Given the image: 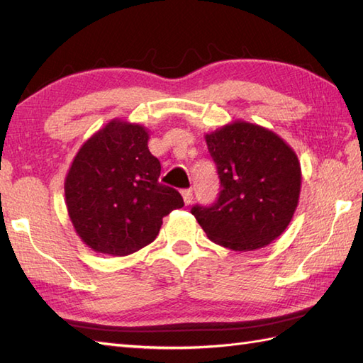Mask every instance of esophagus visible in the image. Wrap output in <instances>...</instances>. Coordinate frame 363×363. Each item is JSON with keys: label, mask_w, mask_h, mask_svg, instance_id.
Masks as SVG:
<instances>
[{"label": "esophagus", "mask_w": 363, "mask_h": 363, "mask_svg": "<svg viewBox=\"0 0 363 363\" xmlns=\"http://www.w3.org/2000/svg\"><path fill=\"white\" fill-rule=\"evenodd\" d=\"M182 198H184V203L189 206L191 203V199H194V191H191L190 189L182 190Z\"/></svg>", "instance_id": "1"}]
</instances>
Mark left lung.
Here are the masks:
<instances>
[{
	"label": "left lung",
	"mask_w": 363,
	"mask_h": 363,
	"mask_svg": "<svg viewBox=\"0 0 363 363\" xmlns=\"http://www.w3.org/2000/svg\"><path fill=\"white\" fill-rule=\"evenodd\" d=\"M217 165L220 194L212 206H194L212 242L234 251L264 248L279 237L296 211L298 156L273 130L234 121L206 134Z\"/></svg>",
	"instance_id": "8db88e82"
}]
</instances>
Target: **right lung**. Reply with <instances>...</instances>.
Returning <instances> with one entry per match:
<instances>
[{
    "instance_id": "add662e5",
    "label": "right lung",
    "mask_w": 363,
    "mask_h": 363,
    "mask_svg": "<svg viewBox=\"0 0 363 363\" xmlns=\"http://www.w3.org/2000/svg\"><path fill=\"white\" fill-rule=\"evenodd\" d=\"M148 130L112 120L81 146L65 177L68 215L89 248L128 256L157 237L162 218L181 209L177 190L159 182Z\"/></svg>"
}]
</instances>
